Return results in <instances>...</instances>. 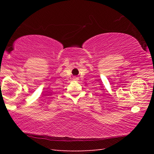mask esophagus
<instances>
[{"mask_svg": "<svg viewBox=\"0 0 154 154\" xmlns=\"http://www.w3.org/2000/svg\"><path fill=\"white\" fill-rule=\"evenodd\" d=\"M73 79L74 80H78V77H74Z\"/></svg>", "mask_w": 154, "mask_h": 154, "instance_id": "1", "label": "esophagus"}]
</instances>
